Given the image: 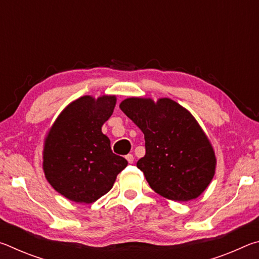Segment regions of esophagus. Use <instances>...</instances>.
<instances>
[{
    "mask_svg": "<svg viewBox=\"0 0 259 259\" xmlns=\"http://www.w3.org/2000/svg\"><path fill=\"white\" fill-rule=\"evenodd\" d=\"M125 159H126V161L129 162V163H134L135 157H134V155H133V154H128V155L125 156Z\"/></svg>",
    "mask_w": 259,
    "mask_h": 259,
    "instance_id": "34e87169",
    "label": "esophagus"
}]
</instances>
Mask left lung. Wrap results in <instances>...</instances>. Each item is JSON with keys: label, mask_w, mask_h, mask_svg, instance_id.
<instances>
[{"label": "left lung", "mask_w": 259, "mask_h": 259, "mask_svg": "<svg viewBox=\"0 0 259 259\" xmlns=\"http://www.w3.org/2000/svg\"><path fill=\"white\" fill-rule=\"evenodd\" d=\"M120 108L144 134L146 153L137 166L152 190L176 202L199 198L212 181L217 161L195 117L170 98L130 97Z\"/></svg>", "instance_id": "1"}]
</instances>
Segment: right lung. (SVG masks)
<instances>
[{
	"label": "right lung",
	"instance_id": "1",
	"mask_svg": "<svg viewBox=\"0 0 259 259\" xmlns=\"http://www.w3.org/2000/svg\"><path fill=\"white\" fill-rule=\"evenodd\" d=\"M116 96H83L68 104L50 126L43 144L47 181L65 198L93 203L106 194L126 165L114 154L102 126L113 114Z\"/></svg>",
	"mask_w": 259,
	"mask_h": 259
}]
</instances>
